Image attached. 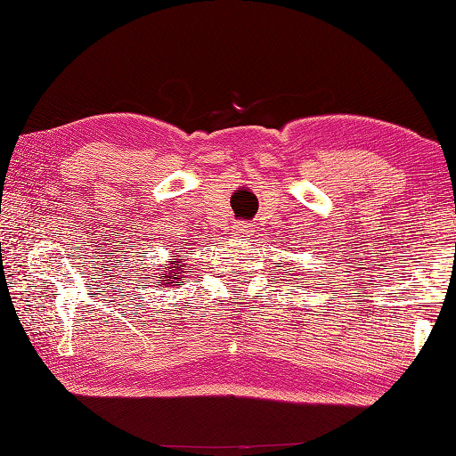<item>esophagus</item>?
<instances>
[{"label":"esophagus","mask_w":456,"mask_h":456,"mask_svg":"<svg viewBox=\"0 0 456 456\" xmlns=\"http://www.w3.org/2000/svg\"><path fill=\"white\" fill-rule=\"evenodd\" d=\"M233 231H235V235H237V237H240V239H250V237L255 235V229H253V225H248V223H243V221L235 223V225H233Z\"/></svg>","instance_id":"obj_1"}]
</instances>
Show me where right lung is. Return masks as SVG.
<instances>
[{
  "mask_svg": "<svg viewBox=\"0 0 456 456\" xmlns=\"http://www.w3.org/2000/svg\"><path fill=\"white\" fill-rule=\"evenodd\" d=\"M164 270L157 276V284L159 286H182L183 280H186V273H188V265L186 258L182 256L180 250H174L172 258L167 260V265H162Z\"/></svg>",
  "mask_w": 456,
  "mask_h": 456,
  "instance_id": "add662e5",
  "label": "right lung"
}]
</instances>
